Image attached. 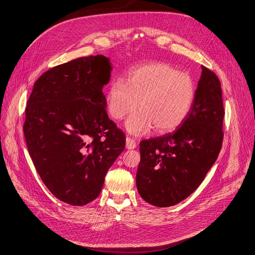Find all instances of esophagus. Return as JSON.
<instances>
[{
    "instance_id": "34e87169",
    "label": "esophagus",
    "mask_w": 255,
    "mask_h": 255,
    "mask_svg": "<svg viewBox=\"0 0 255 255\" xmlns=\"http://www.w3.org/2000/svg\"><path fill=\"white\" fill-rule=\"evenodd\" d=\"M136 147V143H135V140L133 139V138H131V137H126V148L127 149H134Z\"/></svg>"
}]
</instances>
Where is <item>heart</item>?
I'll list each match as a JSON object with an SVG mask.
<instances>
[{
  "mask_svg": "<svg viewBox=\"0 0 255 255\" xmlns=\"http://www.w3.org/2000/svg\"><path fill=\"white\" fill-rule=\"evenodd\" d=\"M195 83L188 73L163 62L148 63L131 70L126 83L113 82L107 91L110 116L123 120L139 108L125 124L129 133L144 135L154 127L157 133L182 125L192 108Z\"/></svg>",
  "mask_w": 255,
  "mask_h": 255,
  "instance_id": "obj_1",
  "label": "heart"
}]
</instances>
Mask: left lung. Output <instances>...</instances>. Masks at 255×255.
<instances>
[{"instance_id": "1", "label": "left lung", "mask_w": 255, "mask_h": 255, "mask_svg": "<svg viewBox=\"0 0 255 255\" xmlns=\"http://www.w3.org/2000/svg\"><path fill=\"white\" fill-rule=\"evenodd\" d=\"M224 116L220 80L202 66L192 108L182 125L139 143L136 187L144 201L163 208L195 191L221 151Z\"/></svg>"}]
</instances>
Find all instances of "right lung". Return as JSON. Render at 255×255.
<instances>
[{
    "instance_id": "obj_1",
    "label": "right lung",
    "mask_w": 255,
    "mask_h": 255,
    "mask_svg": "<svg viewBox=\"0 0 255 255\" xmlns=\"http://www.w3.org/2000/svg\"><path fill=\"white\" fill-rule=\"evenodd\" d=\"M111 71L109 58L100 54L55 66L36 80L27 102L28 152L49 191L72 206L97 199L125 148L103 92Z\"/></svg>"
}]
</instances>
